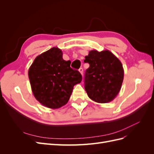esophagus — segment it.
I'll return each mask as SVG.
<instances>
[{
	"label": "esophagus",
	"mask_w": 154,
	"mask_h": 154,
	"mask_svg": "<svg viewBox=\"0 0 154 154\" xmlns=\"http://www.w3.org/2000/svg\"><path fill=\"white\" fill-rule=\"evenodd\" d=\"M78 71H79V72H80V73H81V74H82V75H83V68H80V69H79V70H78Z\"/></svg>",
	"instance_id": "34e87169"
}]
</instances>
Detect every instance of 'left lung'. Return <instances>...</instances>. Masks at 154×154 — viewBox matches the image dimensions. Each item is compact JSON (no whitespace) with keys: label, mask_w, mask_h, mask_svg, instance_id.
Wrapping results in <instances>:
<instances>
[{"label":"left lung","mask_w":154,"mask_h":154,"mask_svg":"<svg viewBox=\"0 0 154 154\" xmlns=\"http://www.w3.org/2000/svg\"><path fill=\"white\" fill-rule=\"evenodd\" d=\"M89 63L85 74V89L92 100L99 103L112 101L119 92L124 78L122 62L109 50H91L85 57Z\"/></svg>","instance_id":"obj_1"}]
</instances>
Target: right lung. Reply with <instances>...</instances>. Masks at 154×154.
<instances>
[{
    "instance_id": "add662e5",
    "label": "right lung",
    "mask_w": 154,
    "mask_h": 154,
    "mask_svg": "<svg viewBox=\"0 0 154 154\" xmlns=\"http://www.w3.org/2000/svg\"><path fill=\"white\" fill-rule=\"evenodd\" d=\"M61 49L53 48L34 60L28 71L31 90L36 100L48 108L57 109L66 105L74 86L82 76L71 68V61L62 58Z\"/></svg>"
}]
</instances>
